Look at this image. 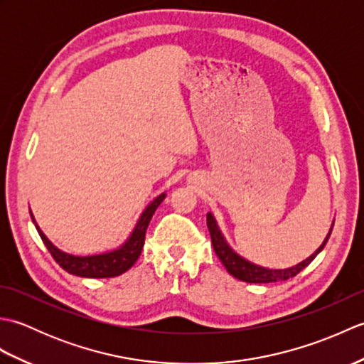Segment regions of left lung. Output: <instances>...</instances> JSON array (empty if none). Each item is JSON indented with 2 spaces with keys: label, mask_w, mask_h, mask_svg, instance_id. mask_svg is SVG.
Masks as SVG:
<instances>
[{
  "label": "left lung",
  "mask_w": 364,
  "mask_h": 364,
  "mask_svg": "<svg viewBox=\"0 0 364 364\" xmlns=\"http://www.w3.org/2000/svg\"><path fill=\"white\" fill-rule=\"evenodd\" d=\"M206 223L211 235L214 252L222 261V264L225 266L230 275H233L235 278H237V280L245 282V283H275V282H283V280H288V278L296 277L300 270H304L322 252V249L326 247L328 237L331 235V230H333V223H331L328 235L318 247V250H316L313 255H310L306 259L299 262V264L286 267V269H269V267L255 264V262L245 259L244 257H241V255L231 249V245L227 242L225 236L222 235L218 222H215L214 215L211 213L206 214Z\"/></svg>",
  "instance_id": "obj_1"
}]
</instances>
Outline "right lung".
<instances>
[{
  "mask_svg": "<svg viewBox=\"0 0 364 364\" xmlns=\"http://www.w3.org/2000/svg\"><path fill=\"white\" fill-rule=\"evenodd\" d=\"M166 192H162L156 198H153V202L150 205H146L125 242L119 245L117 249L95 255H73L58 249V247L45 236L41 227L37 225L33 211L29 213L31 219H33V223L36 225L38 235H41L43 244L46 245V249L51 253V257L56 259L58 264L64 270H67L68 274L84 278H111L125 274L128 269L134 266V262L139 259V257H141L146 228H149V223L153 218L154 211H156V208L162 203V200L166 198Z\"/></svg>",
  "mask_w": 364,
  "mask_h": 364,
  "instance_id": "right-lung-1",
  "label": "right lung"
}]
</instances>
